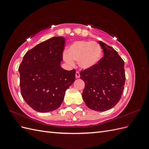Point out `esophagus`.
<instances>
[{
	"label": "esophagus",
	"mask_w": 149,
	"mask_h": 149,
	"mask_svg": "<svg viewBox=\"0 0 149 149\" xmlns=\"http://www.w3.org/2000/svg\"><path fill=\"white\" fill-rule=\"evenodd\" d=\"M80 77V73L79 71H76V78H79Z\"/></svg>",
	"instance_id": "obj_1"
}]
</instances>
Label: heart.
I'll use <instances>...</instances> for the list:
<instances>
[{
	"mask_svg": "<svg viewBox=\"0 0 149 149\" xmlns=\"http://www.w3.org/2000/svg\"><path fill=\"white\" fill-rule=\"evenodd\" d=\"M101 56L102 49L97 43L79 40L70 45L64 59L70 65H73L72 61L79 60L82 68L88 69L96 65Z\"/></svg>",
	"mask_w": 149,
	"mask_h": 149,
	"instance_id": "obj_1",
	"label": "heart"
}]
</instances>
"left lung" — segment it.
Masks as SVG:
<instances>
[{"instance_id": "8db88e82", "label": "left lung", "mask_w": 149, "mask_h": 149, "mask_svg": "<svg viewBox=\"0 0 149 149\" xmlns=\"http://www.w3.org/2000/svg\"><path fill=\"white\" fill-rule=\"evenodd\" d=\"M104 56L91 68L80 72L85 87L82 96L92 110L104 111L117 104L124 88V61L115 49L101 41Z\"/></svg>"}]
</instances>
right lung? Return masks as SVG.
Wrapping results in <instances>:
<instances>
[{"label":"right lung","mask_w":149,"mask_h":149,"mask_svg":"<svg viewBox=\"0 0 149 149\" xmlns=\"http://www.w3.org/2000/svg\"><path fill=\"white\" fill-rule=\"evenodd\" d=\"M65 44L62 37L49 38L26 52L20 64L22 96L36 111L56 110L74 81L76 70H65L60 66Z\"/></svg>","instance_id":"add662e5"}]
</instances>
